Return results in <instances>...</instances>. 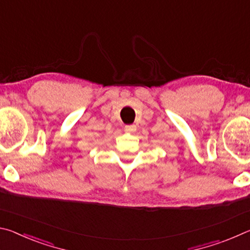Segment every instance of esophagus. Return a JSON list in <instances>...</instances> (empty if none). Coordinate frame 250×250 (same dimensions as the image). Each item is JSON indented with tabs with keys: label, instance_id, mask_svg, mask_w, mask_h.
Instances as JSON below:
<instances>
[{
	"label": "esophagus",
	"instance_id": "esophagus-1",
	"mask_svg": "<svg viewBox=\"0 0 250 250\" xmlns=\"http://www.w3.org/2000/svg\"><path fill=\"white\" fill-rule=\"evenodd\" d=\"M135 125H125V132H129V133H133L135 132Z\"/></svg>",
	"mask_w": 250,
	"mask_h": 250
}]
</instances>
